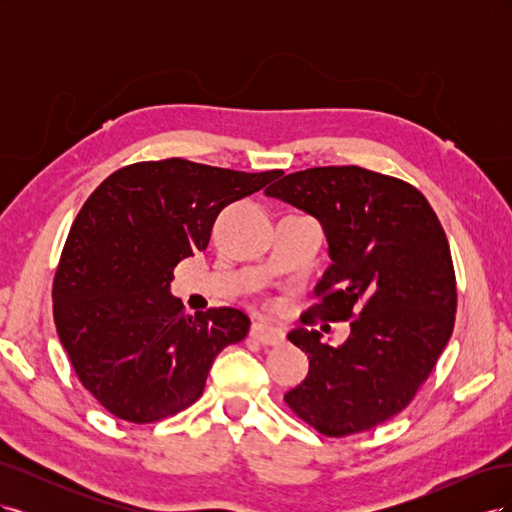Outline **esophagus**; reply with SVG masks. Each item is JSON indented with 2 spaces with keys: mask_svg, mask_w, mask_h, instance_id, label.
<instances>
[{
  "mask_svg": "<svg viewBox=\"0 0 512 512\" xmlns=\"http://www.w3.org/2000/svg\"><path fill=\"white\" fill-rule=\"evenodd\" d=\"M250 335L254 339H258L262 346H277V344H282L284 337H286L280 327H275V324H269L265 320L254 322L252 329H250Z\"/></svg>",
  "mask_w": 512,
  "mask_h": 512,
  "instance_id": "34e87169",
  "label": "esophagus"
}]
</instances>
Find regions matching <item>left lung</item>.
Listing matches in <instances>:
<instances>
[{
  "instance_id": "left-lung-1",
  "label": "left lung",
  "mask_w": 512,
  "mask_h": 512,
  "mask_svg": "<svg viewBox=\"0 0 512 512\" xmlns=\"http://www.w3.org/2000/svg\"><path fill=\"white\" fill-rule=\"evenodd\" d=\"M267 196L316 218L331 265L307 309L348 320L344 344L299 327L288 339L309 359L286 404L324 436L367 431L404 410L455 327L451 247L427 198L361 166H318L275 181Z\"/></svg>"
}]
</instances>
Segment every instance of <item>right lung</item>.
Here are the masks:
<instances>
[{
	"instance_id": "right-lung-1",
	"label": "right lung",
	"mask_w": 512,
	"mask_h": 512,
	"mask_svg": "<svg viewBox=\"0 0 512 512\" xmlns=\"http://www.w3.org/2000/svg\"><path fill=\"white\" fill-rule=\"evenodd\" d=\"M282 175L181 158L106 177L76 215L53 282L61 346L117 418L153 423L203 395L213 359L250 331L235 307L190 316L170 294L177 262L207 250L218 213Z\"/></svg>"
}]
</instances>
